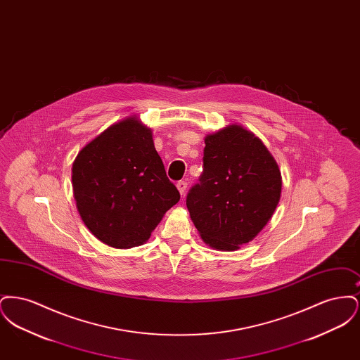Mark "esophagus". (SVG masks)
<instances>
[{"mask_svg":"<svg viewBox=\"0 0 360 360\" xmlns=\"http://www.w3.org/2000/svg\"><path fill=\"white\" fill-rule=\"evenodd\" d=\"M176 188L179 190L181 195H184L185 191H186V188H188V182H186V181H179V182L176 184Z\"/></svg>","mask_w":360,"mask_h":360,"instance_id":"1","label":"esophagus"}]
</instances>
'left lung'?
Returning <instances> with one entry per match:
<instances>
[{
  "label": "left lung",
  "mask_w": 360,
  "mask_h": 360,
  "mask_svg": "<svg viewBox=\"0 0 360 360\" xmlns=\"http://www.w3.org/2000/svg\"><path fill=\"white\" fill-rule=\"evenodd\" d=\"M282 176L263 141L239 124L205 136L204 172L186 205L200 236L217 251L255 239L281 200Z\"/></svg>",
  "instance_id": "obj_1"
}]
</instances>
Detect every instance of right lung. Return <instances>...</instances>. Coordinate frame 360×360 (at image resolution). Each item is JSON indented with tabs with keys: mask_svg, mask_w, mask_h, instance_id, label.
<instances>
[{
	"mask_svg": "<svg viewBox=\"0 0 360 360\" xmlns=\"http://www.w3.org/2000/svg\"><path fill=\"white\" fill-rule=\"evenodd\" d=\"M71 181L87 229L119 250L144 244L181 197L155 150L151 128L137 116L89 141L72 163Z\"/></svg>",
	"mask_w": 360,
	"mask_h": 360,
	"instance_id": "right-lung-1",
	"label": "right lung"
}]
</instances>
